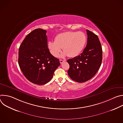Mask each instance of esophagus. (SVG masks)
<instances>
[{"label": "esophagus", "instance_id": "esophagus-1", "mask_svg": "<svg viewBox=\"0 0 123 123\" xmlns=\"http://www.w3.org/2000/svg\"><path fill=\"white\" fill-rule=\"evenodd\" d=\"M66 60H61V59H60V63L61 64H62V63H63V62H66Z\"/></svg>", "mask_w": 123, "mask_h": 123}]
</instances>
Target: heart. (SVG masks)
Returning <instances> with one entry per match:
<instances>
[{"mask_svg":"<svg viewBox=\"0 0 123 123\" xmlns=\"http://www.w3.org/2000/svg\"><path fill=\"white\" fill-rule=\"evenodd\" d=\"M86 40V35L83 32L67 31L58 34L55 42L49 41L48 47L50 53L55 57L58 56L62 48L64 51L62 56L74 57L84 48Z\"/></svg>","mask_w":123,"mask_h":123,"instance_id":"obj_1","label":"heart"}]
</instances>
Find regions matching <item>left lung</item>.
<instances>
[{
	"mask_svg": "<svg viewBox=\"0 0 123 123\" xmlns=\"http://www.w3.org/2000/svg\"><path fill=\"white\" fill-rule=\"evenodd\" d=\"M87 44L82 53L67 60L69 68L68 74L74 81L82 83L92 78L100 68L102 61V49L98 36L86 30Z\"/></svg>",
	"mask_w": 123,
	"mask_h": 123,
	"instance_id": "1",
	"label": "left lung"
}]
</instances>
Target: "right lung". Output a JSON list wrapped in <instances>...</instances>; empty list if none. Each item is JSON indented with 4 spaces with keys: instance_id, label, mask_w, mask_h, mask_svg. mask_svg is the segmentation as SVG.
Masks as SVG:
<instances>
[{
    "instance_id": "add662e5",
    "label": "right lung",
    "mask_w": 123,
    "mask_h": 123,
    "mask_svg": "<svg viewBox=\"0 0 123 123\" xmlns=\"http://www.w3.org/2000/svg\"><path fill=\"white\" fill-rule=\"evenodd\" d=\"M47 31H32L26 37L19 48L18 64L23 74L30 82L38 85L48 83L60 65L48 48Z\"/></svg>"
}]
</instances>
